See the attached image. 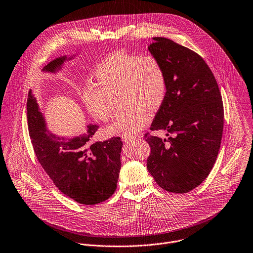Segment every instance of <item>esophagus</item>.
I'll return each mask as SVG.
<instances>
[{
    "mask_svg": "<svg viewBox=\"0 0 253 253\" xmlns=\"http://www.w3.org/2000/svg\"><path fill=\"white\" fill-rule=\"evenodd\" d=\"M134 139H135V137H133V136H124V137H122V140H123V142H125V143H130V142H132Z\"/></svg>",
    "mask_w": 253,
    "mask_h": 253,
    "instance_id": "1",
    "label": "esophagus"
}]
</instances>
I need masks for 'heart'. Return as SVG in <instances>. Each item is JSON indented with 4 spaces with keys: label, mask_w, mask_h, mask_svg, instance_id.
Returning <instances> with one entry per match:
<instances>
[{
    "label": "heart",
    "mask_w": 253,
    "mask_h": 253,
    "mask_svg": "<svg viewBox=\"0 0 253 253\" xmlns=\"http://www.w3.org/2000/svg\"><path fill=\"white\" fill-rule=\"evenodd\" d=\"M94 77L99 85L89 84L83 92L84 105L92 116L100 121L110 120L116 112L113 98L119 93L128 107L108 127L113 135L129 136L141 131L151 118L150 111L160 109L167 95L165 68L152 55L114 52L97 65Z\"/></svg>",
    "instance_id": "b5f03b06"
}]
</instances>
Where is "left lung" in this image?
I'll return each instance as SVG.
<instances>
[{
    "label": "left lung",
    "mask_w": 253,
    "mask_h": 253,
    "mask_svg": "<svg viewBox=\"0 0 253 253\" xmlns=\"http://www.w3.org/2000/svg\"><path fill=\"white\" fill-rule=\"evenodd\" d=\"M153 40L148 50L164 66L168 89L150 129L173 136L145 135L151 147L147 168L163 189L187 193L207 178L216 162L224 129L222 96L202 57L169 38Z\"/></svg>",
    "instance_id": "left-lung-1"
}]
</instances>
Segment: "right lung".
I'll return each instance as SVG.
<instances>
[{
  "label": "right lung",
  "mask_w": 253,
  "mask_h": 253,
  "mask_svg": "<svg viewBox=\"0 0 253 253\" xmlns=\"http://www.w3.org/2000/svg\"><path fill=\"white\" fill-rule=\"evenodd\" d=\"M76 55L61 56L49 62L42 72L57 74L65 62ZM28 132L36 158L58 189L84 205L108 199L116 190L121 169L123 143L119 137L91 142L96 124H88L84 133L66 138L47 128L44 115L30 89L27 98Z\"/></svg>",
  "instance_id": "add662e5"
}]
</instances>
